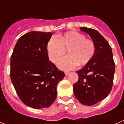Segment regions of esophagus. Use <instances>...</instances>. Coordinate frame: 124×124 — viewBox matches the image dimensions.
Listing matches in <instances>:
<instances>
[{
	"mask_svg": "<svg viewBox=\"0 0 124 124\" xmlns=\"http://www.w3.org/2000/svg\"><path fill=\"white\" fill-rule=\"evenodd\" d=\"M68 74H69V72H65V76H68Z\"/></svg>",
	"mask_w": 124,
	"mask_h": 124,
	"instance_id": "esophagus-1",
	"label": "esophagus"
}]
</instances>
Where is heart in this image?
Returning a JSON list of instances; mask_svg holds the SVG:
<instances>
[{
	"instance_id": "obj_1",
	"label": "heart",
	"mask_w": 124,
	"mask_h": 124,
	"mask_svg": "<svg viewBox=\"0 0 124 124\" xmlns=\"http://www.w3.org/2000/svg\"><path fill=\"white\" fill-rule=\"evenodd\" d=\"M47 48L50 60L53 63H56L67 50L68 55L57 63L60 69L66 71L73 70L77 65H85L91 61L95 51L93 41L76 31L58 35L57 38L52 37Z\"/></svg>"
}]
</instances>
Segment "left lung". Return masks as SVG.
<instances>
[{"instance_id": "1", "label": "left lung", "mask_w": 124, "mask_h": 124, "mask_svg": "<svg viewBox=\"0 0 124 124\" xmlns=\"http://www.w3.org/2000/svg\"><path fill=\"white\" fill-rule=\"evenodd\" d=\"M80 30L91 37L95 51L91 61L76 71L78 80L73 85V91L80 103L91 106L106 98L112 91L115 64L111 47L99 32L85 27Z\"/></svg>"}]
</instances>
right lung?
Returning a JSON list of instances; mask_svg holds the SVG:
<instances>
[{"label": "right lung", "instance_id": "right-lung-1", "mask_svg": "<svg viewBox=\"0 0 124 124\" xmlns=\"http://www.w3.org/2000/svg\"><path fill=\"white\" fill-rule=\"evenodd\" d=\"M52 32L32 31L18 39L11 57V80L21 101L32 108L48 107L65 76L49 61L47 43Z\"/></svg>", "mask_w": 124, "mask_h": 124}]
</instances>
